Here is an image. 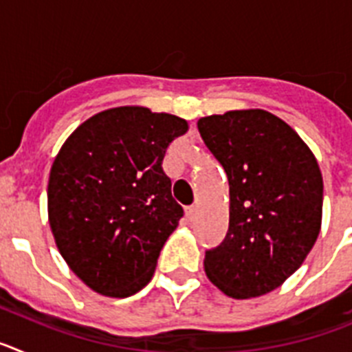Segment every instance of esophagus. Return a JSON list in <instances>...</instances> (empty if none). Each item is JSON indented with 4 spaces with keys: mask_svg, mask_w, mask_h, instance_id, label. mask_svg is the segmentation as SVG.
<instances>
[{
    "mask_svg": "<svg viewBox=\"0 0 352 352\" xmlns=\"http://www.w3.org/2000/svg\"><path fill=\"white\" fill-rule=\"evenodd\" d=\"M185 214H186V219H188V220H194L195 214H197V206H195V204H192V206H186L185 208Z\"/></svg>",
    "mask_w": 352,
    "mask_h": 352,
    "instance_id": "34e87169",
    "label": "esophagus"
}]
</instances>
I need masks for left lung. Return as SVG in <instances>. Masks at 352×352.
Listing matches in <instances>:
<instances>
[{"label":"left lung","instance_id":"left-lung-1","mask_svg":"<svg viewBox=\"0 0 352 352\" xmlns=\"http://www.w3.org/2000/svg\"><path fill=\"white\" fill-rule=\"evenodd\" d=\"M204 144L229 179V231L204 272L227 296H263L300 268L322 219V174L291 126L263 109L201 118Z\"/></svg>","mask_w":352,"mask_h":352}]
</instances>
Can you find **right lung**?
<instances>
[{"instance_id": "1", "label": "right lung", "mask_w": 352, "mask_h": 352, "mask_svg": "<svg viewBox=\"0 0 352 352\" xmlns=\"http://www.w3.org/2000/svg\"><path fill=\"white\" fill-rule=\"evenodd\" d=\"M188 130L183 118L139 105L95 114L51 167L49 223L70 270L98 294L129 298L155 273L183 217L162 162Z\"/></svg>"}]
</instances>
